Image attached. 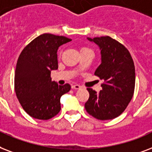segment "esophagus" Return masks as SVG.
I'll return each instance as SVG.
<instances>
[{"mask_svg": "<svg viewBox=\"0 0 152 152\" xmlns=\"http://www.w3.org/2000/svg\"><path fill=\"white\" fill-rule=\"evenodd\" d=\"M71 88H72L73 89H79L80 88H81V86H80L79 85L75 84V85H73L72 86H71Z\"/></svg>", "mask_w": 152, "mask_h": 152, "instance_id": "34e87169", "label": "esophagus"}]
</instances>
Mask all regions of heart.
Segmentation results:
<instances>
[{"mask_svg":"<svg viewBox=\"0 0 152 152\" xmlns=\"http://www.w3.org/2000/svg\"><path fill=\"white\" fill-rule=\"evenodd\" d=\"M87 49H89V48H82V49H81V50H87Z\"/></svg>","mask_w":152,"mask_h":152,"instance_id":"b5f03b06","label":"heart"}]
</instances>
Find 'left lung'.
Returning <instances> with one entry per match:
<instances>
[{
    "instance_id": "1",
    "label": "left lung",
    "mask_w": 152,
    "mask_h": 152,
    "mask_svg": "<svg viewBox=\"0 0 152 152\" xmlns=\"http://www.w3.org/2000/svg\"><path fill=\"white\" fill-rule=\"evenodd\" d=\"M88 39L101 49L102 63L94 75L104 82L99 93L87 88L89 97L85 108L97 120H112L125 110L133 97L136 82L133 59L129 50L110 36Z\"/></svg>"
}]
</instances>
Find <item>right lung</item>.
<instances>
[{
	"mask_svg": "<svg viewBox=\"0 0 152 152\" xmlns=\"http://www.w3.org/2000/svg\"><path fill=\"white\" fill-rule=\"evenodd\" d=\"M71 40L63 36L42 34L21 51L16 63L14 87L23 110L33 118L49 120L61 109L60 97L70 91L68 83L51 81L50 72L58 69L57 50Z\"/></svg>",
	"mask_w": 152,
	"mask_h": 152,
	"instance_id": "right-lung-1",
	"label": "right lung"
}]
</instances>
